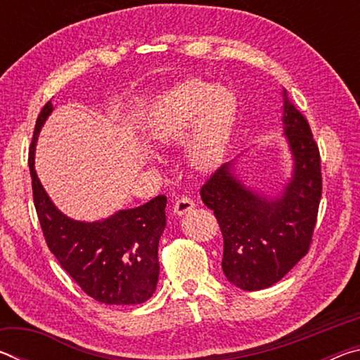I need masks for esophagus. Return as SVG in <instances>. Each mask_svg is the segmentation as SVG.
I'll return each instance as SVG.
<instances>
[{"label":"esophagus","instance_id":"obj_1","mask_svg":"<svg viewBox=\"0 0 360 360\" xmlns=\"http://www.w3.org/2000/svg\"><path fill=\"white\" fill-rule=\"evenodd\" d=\"M193 208H195V202L188 197H181L173 206L174 214H178V216H184V214H187V212H191Z\"/></svg>","mask_w":360,"mask_h":360}]
</instances>
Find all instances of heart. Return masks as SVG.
Masks as SVG:
<instances>
[{
    "label": "heart",
    "instance_id": "heart-1",
    "mask_svg": "<svg viewBox=\"0 0 360 360\" xmlns=\"http://www.w3.org/2000/svg\"><path fill=\"white\" fill-rule=\"evenodd\" d=\"M235 115L236 98L229 89L191 79L160 96L148 120V135L157 146H172L195 120L188 158L198 169H210L222 160Z\"/></svg>",
    "mask_w": 360,
    "mask_h": 360
}]
</instances>
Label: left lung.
Instances as JSON below:
<instances>
[{
	"label": "left lung",
	"instance_id": "8db88e82",
	"mask_svg": "<svg viewBox=\"0 0 360 360\" xmlns=\"http://www.w3.org/2000/svg\"><path fill=\"white\" fill-rule=\"evenodd\" d=\"M283 136L292 157L281 191L265 193L236 174V158L224 163L200 191L224 236L222 270L243 290L278 283L308 252L321 202V158L307 119L283 90Z\"/></svg>",
	"mask_w": 360,
	"mask_h": 360
}]
</instances>
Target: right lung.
Segmentation results:
<instances>
[{
  "label": "right lung",
  "instance_id": "add662e5",
  "mask_svg": "<svg viewBox=\"0 0 360 360\" xmlns=\"http://www.w3.org/2000/svg\"><path fill=\"white\" fill-rule=\"evenodd\" d=\"M53 111L52 101L36 120L28 167L33 200L51 252L85 294L106 304H136L157 288L158 241L167 227V197L158 195L138 208L119 210L106 219L85 222L60 211L34 169L36 141Z\"/></svg>",
  "mask_w": 360,
  "mask_h": 360
}]
</instances>
